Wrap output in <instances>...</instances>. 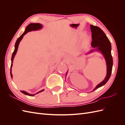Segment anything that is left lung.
I'll return each instance as SVG.
<instances>
[{
	"instance_id": "1",
	"label": "left lung",
	"mask_w": 125,
	"mask_h": 125,
	"mask_svg": "<svg viewBox=\"0 0 125 125\" xmlns=\"http://www.w3.org/2000/svg\"><path fill=\"white\" fill-rule=\"evenodd\" d=\"M92 32V41L91 45L93 48H96L95 50L100 51L103 54L107 64V75L104 80L98 84L92 91L96 90L100 87L104 85L110 78L113 67V57L111 54V44L106 35L101 28L93 25H90ZM92 50L90 52H92Z\"/></svg>"
}]
</instances>
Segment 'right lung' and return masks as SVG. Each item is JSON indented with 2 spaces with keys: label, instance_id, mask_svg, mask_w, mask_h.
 Segmentation results:
<instances>
[{
  "label": "right lung",
  "instance_id": "add662e5",
  "mask_svg": "<svg viewBox=\"0 0 125 125\" xmlns=\"http://www.w3.org/2000/svg\"><path fill=\"white\" fill-rule=\"evenodd\" d=\"M42 24H41L40 23H30L29 25H28L27 26H26V28L25 29V30L23 34H22L17 39L16 42V44H15L14 51L13 52L12 57H11V68H10V75H11V78L12 77V73H11V67H12V62H13V58L14 57L15 55L16 54V52H17L19 44V43H20V42L21 41L22 38H23V36L25 34H26L28 32L33 31V30H38V29H40L42 28ZM44 90H42V91H39V92H37L36 94L39 93L40 92H42V91H43ZM21 92H22V93L25 94V95L31 96H34V95H35V94H29L28 93H27L26 92L24 91H21Z\"/></svg>",
  "mask_w": 125,
  "mask_h": 125
}]
</instances>
